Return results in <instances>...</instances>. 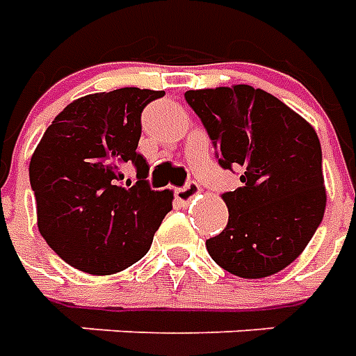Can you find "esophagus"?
Segmentation results:
<instances>
[{
  "instance_id": "obj_1",
  "label": "esophagus",
  "mask_w": 356,
  "mask_h": 356,
  "mask_svg": "<svg viewBox=\"0 0 356 356\" xmlns=\"http://www.w3.org/2000/svg\"><path fill=\"white\" fill-rule=\"evenodd\" d=\"M200 194V186L198 183H194V181H188L185 186H181V188H175V198H177L181 204H188V202L196 198Z\"/></svg>"
}]
</instances>
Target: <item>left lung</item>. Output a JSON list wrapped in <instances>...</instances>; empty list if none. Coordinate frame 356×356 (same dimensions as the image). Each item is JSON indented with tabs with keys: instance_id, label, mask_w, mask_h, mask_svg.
Segmentation results:
<instances>
[{
	"instance_id": "8db88e82",
	"label": "left lung",
	"mask_w": 356,
	"mask_h": 356,
	"mask_svg": "<svg viewBox=\"0 0 356 356\" xmlns=\"http://www.w3.org/2000/svg\"><path fill=\"white\" fill-rule=\"evenodd\" d=\"M217 148L219 165L242 170V186L225 193L229 223L206 240L211 259L240 278H265L305 250L318 229L326 188L313 125L252 86L186 91Z\"/></svg>"
}]
</instances>
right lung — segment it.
I'll list each match as a JSON object with an SVG mask.
<instances>
[{"label": "right lung", "instance_id": "add662e5", "mask_svg": "<svg viewBox=\"0 0 356 356\" xmlns=\"http://www.w3.org/2000/svg\"><path fill=\"white\" fill-rule=\"evenodd\" d=\"M163 91L122 88L70 102L30 160L38 229L55 254L89 275H114L150 250L171 209L170 191L148 186L137 152L140 112ZM133 165L138 181H124Z\"/></svg>", "mask_w": 356, "mask_h": 356}]
</instances>
